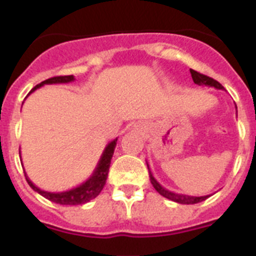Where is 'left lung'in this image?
<instances>
[{
	"mask_svg": "<svg viewBox=\"0 0 256 256\" xmlns=\"http://www.w3.org/2000/svg\"><path fill=\"white\" fill-rule=\"evenodd\" d=\"M190 72H191V76H192V79H194L195 84L206 86V87H214V88H216V90H224V87H223V86H222L219 82H216V79L210 78V76H204V74L198 73V72H195V70H192V69L190 70ZM148 174H150L151 184L154 186V188L159 192L160 195L164 196V198H169V200L174 201V202H178V204H187V205L198 204V202H201V201L206 200V198L210 196V195L190 196V195H183V194H176V192L169 191V190L164 188V187H162V184H160V183L155 180V177H154L152 173H151L150 168H148Z\"/></svg>",
	"mask_w": 256,
	"mask_h": 256,
	"instance_id": "1",
	"label": "left lung"
}]
</instances>
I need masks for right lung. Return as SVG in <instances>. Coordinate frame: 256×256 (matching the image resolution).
<instances>
[{
  "mask_svg": "<svg viewBox=\"0 0 256 256\" xmlns=\"http://www.w3.org/2000/svg\"><path fill=\"white\" fill-rule=\"evenodd\" d=\"M74 76H54V78H50L40 82V84L36 86L33 90L30 91V94L33 91H36L37 88L42 87L44 84H56V83H70L74 80ZM118 138L112 140L110 144H108V146L104 150L102 155H101L100 160H98V164H97L96 169L92 173V176L88 178L86 182H83L80 186L76 187V188H72L69 191L64 192H47L44 190L38 188L34 183L32 182L28 177H26V182H28L29 186L34 190L36 192H38L40 195H42L44 198H48L52 202H56V204L60 205H80L86 204L88 201H91L92 198H94L96 196H98L101 191H102L104 186L106 183V178H108V168H110V162H112V158L114 155L115 146H116Z\"/></svg>",
  "mask_w": 256,
  "mask_h": 256,
  "instance_id": "right-lung-1",
  "label": "right lung"
}]
</instances>
